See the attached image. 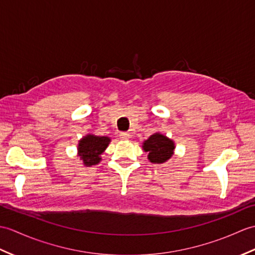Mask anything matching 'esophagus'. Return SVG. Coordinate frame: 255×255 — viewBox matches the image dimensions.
Listing matches in <instances>:
<instances>
[{
    "mask_svg": "<svg viewBox=\"0 0 255 255\" xmlns=\"http://www.w3.org/2000/svg\"><path fill=\"white\" fill-rule=\"evenodd\" d=\"M120 138L122 140H128L130 138V133L126 132V131H122V132H120Z\"/></svg>",
    "mask_w": 255,
    "mask_h": 255,
    "instance_id": "esophagus-1",
    "label": "esophagus"
}]
</instances>
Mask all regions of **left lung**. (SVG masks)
I'll return each mask as SVG.
<instances>
[{
    "label": "left lung",
    "mask_w": 255,
    "mask_h": 255,
    "mask_svg": "<svg viewBox=\"0 0 255 255\" xmlns=\"http://www.w3.org/2000/svg\"><path fill=\"white\" fill-rule=\"evenodd\" d=\"M174 142L161 133H154L143 142V150L149 152L147 158L151 163L161 164L166 162L173 155Z\"/></svg>",
    "instance_id": "8db88e82"
}]
</instances>
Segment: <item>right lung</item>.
<instances>
[{
	"instance_id": "right-lung-1",
	"label": "right lung",
	"mask_w": 255,
	"mask_h": 255,
	"mask_svg": "<svg viewBox=\"0 0 255 255\" xmlns=\"http://www.w3.org/2000/svg\"><path fill=\"white\" fill-rule=\"evenodd\" d=\"M110 138L108 137H98V135L88 134L85 138L79 141L78 152L80 158L84 161L87 166L96 165L100 162V155L110 143Z\"/></svg>"
}]
</instances>
